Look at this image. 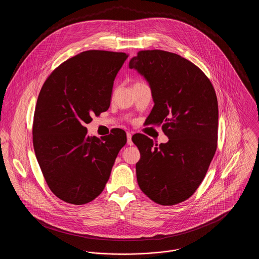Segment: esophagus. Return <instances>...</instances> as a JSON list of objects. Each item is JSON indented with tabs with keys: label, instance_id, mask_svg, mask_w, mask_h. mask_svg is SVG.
Wrapping results in <instances>:
<instances>
[{
	"label": "esophagus",
	"instance_id": "1",
	"mask_svg": "<svg viewBox=\"0 0 259 259\" xmlns=\"http://www.w3.org/2000/svg\"><path fill=\"white\" fill-rule=\"evenodd\" d=\"M132 134L131 133H127L126 134V139H127V145L128 146H133L134 145V143H133V141H132Z\"/></svg>",
	"mask_w": 259,
	"mask_h": 259
}]
</instances>
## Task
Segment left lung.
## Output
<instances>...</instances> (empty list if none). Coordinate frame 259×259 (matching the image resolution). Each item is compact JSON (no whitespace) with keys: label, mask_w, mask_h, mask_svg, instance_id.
<instances>
[{"label":"left lung","mask_w":259,"mask_h":259,"mask_svg":"<svg viewBox=\"0 0 259 259\" xmlns=\"http://www.w3.org/2000/svg\"><path fill=\"white\" fill-rule=\"evenodd\" d=\"M130 68L143 74L151 89L154 106L146 124H162L168 138L157 146L145 135L133 136L141 152L136 164L138 184L155 203L178 204L195 192L217 151L215 91L198 67L166 51H140Z\"/></svg>","instance_id":"obj_1"}]
</instances>
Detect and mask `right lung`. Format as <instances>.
<instances>
[{"label":"right lung","instance_id":"add662e5","mask_svg":"<svg viewBox=\"0 0 259 259\" xmlns=\"http://www.w3.org/2000/svg\"><path fill=\"white\" fill-rule=\"evenodd\" d=\"M128 55L92 50L67 60L44 82L37 97L33 145L52 192L75 205L98 197L111 176L125 132L90 137L92 115L108 111L113 80Z\"/></svg>","mask_w":259,"mask_h":259}]
</instances>
